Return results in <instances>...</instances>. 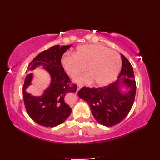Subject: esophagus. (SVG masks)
<instances>
[{
  "mask_svg": "<svg viewBox=\"0 0 160 160\" xmlns=\"http://www.w3.org/2000/svg\"><path fill=\"white\" fill-rule=\"evenodd\" d=\"M82 87V86L81 85V84H78V88H77V92H78V91H79Z\"/></svg>",
  "mask_w": 160,
  "mask_h": 160,
  "instance_id": "34e87169",
  "label": "esophagus"
}]
</instances>
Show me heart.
<instances>
[{"label":"heart","mask_w":160,"mask_h":160,"mask_svg":"<svg viewBox=\"0 0 160 160\" xmlns=\"http://www.w3.org/2000/svg\"><path fill=\"white\" fill-rule=\"evenodd\" d=\"M66 73L75 78L86 71L89 73L76 78V82L99 87L106 86L115 79L120 72L122 60L115 51L100 45L78 47L75 54H67L62 58Z\"/></svg>","instance_id":"1"}]
</instances>
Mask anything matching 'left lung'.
Segmentation results:
<instances>
[{"mask_svg":"<svg viewBox=\"0 0 160 160\" xmlns=\"http://www.w3.org/2000/svg\"><path fill=\"white\" fill-rule=\"evenodd\" d=\"M121 57L122 66L118 80L103 87H83L78 93L80 98L89 105L96 121L106 127L116 125L127 117L133 104L136 93L132 67L124 55L121 54ZM121 83L129 89L124 94L120 92Z\"/></svg>","mask_w":160,"mask_h":160,"instance_id":"left-lung-1","label":"left lung"}]
</instances>
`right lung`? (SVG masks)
Segmentation results:
<instances>
[{
  "label": "right lung",
  "instance_id": "right-lung-1",
  "mask_svg": "<svg viewBox=\"0 0 160 160\" xmlns=\"http://www.w3.org/2000/svg\"><path fill=\"white\" fill-rule=\"evenodd\" d=\"M71 45H55L43 51L29 63L22 88V96L26 111L32 120L43 127H54L63 123L71 113V108L66 103L68 93L76 92L77 84L71 82L64 72L61 58ZM42 66L50 73L52 82L42 96L35 97L25 89L32 79L31 71Z\"/></svg>",
  "mask_w": 160,
  "mask_h": 160
}]
</instances>
